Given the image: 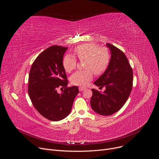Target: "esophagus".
Listing matches in <instances>:
<instances>
[{
    "label": "esophagus",
    "instance_id": "1",
    "mask_svg": "<svg viewBox=\"0 0 159 159\" xmlns=\"http://www.w3.org/2000/svg\"><path fill=\"white\" fill-rule=\"evenodd\" d=\"M79 89L80 91H83V90H84L86 89V88H85V87H79Z\"/></svg>",
    "mask_w": 159,
    "mask_h": 159
}]
</instances>
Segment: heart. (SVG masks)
<instances>
[{"mask_svg":"<svg viewBox=\"0 0 159 159\" xmlns=\"http://www.w3.org/2000/svg\"><path fill=\"white\" fill-rule=\"evenodd\" d=\"M74 52L80 60H86L85 71H77L70 77V82L76 85L85 86L93 78V73L96 75H102L107 70L110 55L107 48H99L94 43H84L76 47ZM63 66L66 72L74 70L77 66V60L72 55L65 56L62 61Z\"/></svg>","mask_w":159,"mask_h":159,"instance_id":"obj_1","label":"heart"}]
</instances>
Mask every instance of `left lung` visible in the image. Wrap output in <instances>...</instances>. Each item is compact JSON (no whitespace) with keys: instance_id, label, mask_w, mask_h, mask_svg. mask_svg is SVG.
I'll return each mask as SVG.
<instances>
[{"instance_id":"left-lung-1","label":"left lung","mask_w":159,"mask_h":159,"mask_svg":"<svg viewBox=\"0 0 159 159\" xmlns=\"http://www.w3.org/2000/svg\"><path fill=\"white\" fill-rule=\"evenodd\" d=\"M111 52L107 70L94 84L106 87L101 93L92 89L90 106L98 114L109 116L118 111L125 104L133 87V70L125 53L114 45L106 43Z\"/></svg>"}]
</instances>
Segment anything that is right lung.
<instances>
[{
  "label": "right lung",
  "mask_w": 159,
  "mask_h": 159,
  "mask_svg": "<svg viewBox=\"0 0 159 159\" xmlns=\"http://www.w3.org/2000/svg\"><path fill=\"white\" fill-rule=\"evenodd\" d=\"M67 49L54 45L44 50L34 61L29 75L28 94L33 105L41 115L53 121L61 120L70 114L79 93L77 86L67 87L62 64ZM58 87L64 89L61 94L57 92Z\"/></svg>",
  "instance_id": "add662e5"
}]
</instances>
